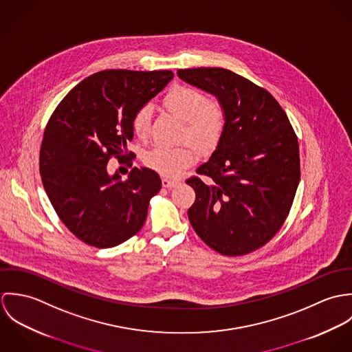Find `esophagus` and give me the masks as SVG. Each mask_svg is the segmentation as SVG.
<instances>
[{
  "instance_id": "34e87169",
  "label": "esophagus",
  "mask_w": 352,
  "mask_h": 352,
  "mask_svg": "<svg viewBox=\"0 0 352 352\" xmlns=\"http://www.w3.org/2000/svg\"><path fill=\"white\" fill-rule=\"evenodd\" d=\"M177 184H179L177 180H170V179H166V177L162 179V187H165V188H173Z\"/></svg>"
}]
</instances>
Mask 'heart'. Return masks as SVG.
Here are the masks:
<instances>
[{
	"label": "heart",
	"mask_w": 352,
	"mask_h": 352,
	"mask_svg": "<svg viewBox=\"0 0 352 352\" xmlns=\"http://www.w3.org/2000/svg\"><path fill=\"white\" fill-rule=\"evenodd\" d=\"M168 112L184 123L183 140L190 141L201 151H212L223 133L226 113L223 105L215 99H206L201 91L176 85L164 96ZM151 109L144 107L133 118V130L137 137L146 138L151 129ZM197 161V151L191 146L162 148L148 151L145 164L165 177H179Z\"/></svg>",
	"instance_id": "1"
}]
</instances>
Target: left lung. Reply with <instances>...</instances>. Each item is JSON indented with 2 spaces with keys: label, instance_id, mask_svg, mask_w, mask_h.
<instances>
[{
  "label": "left lung",
  "instance_id": "left-lung-1",
  "mask_svg": "<svg viewBox=\"0 0 352 352\" xmlns=\"http://www.w3.org/2000/svg\"><path fill=\"white\" fill-rule=\"evenodd\" d=\"M212 95L226 113L222 137L191 177L197 199L188 219L214 251L239 256L270 241L285 222L300 184V148L287 115L270 92L222 67L177 70Z\"/></svg>",
  "mask_w": 352,
  "mask_h": 352
}]
</instances>
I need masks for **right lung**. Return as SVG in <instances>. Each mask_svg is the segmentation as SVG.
I'll list each match as a JSON object with an SVG mask.
<instances>
[{"label": "right lung", "mask_w": 352, "mask_h": 352, "mask_svg": "<svg viewBox=\"0 0 352 352\" xmlns=\"http://www.w3.org/2000/svg\"><path fill=\"white\" fill-rule=\"evenodd\" d=\"M173 78L170 70H102L76 85L47 123L39 168L60 221L80 240L112 248L144 225L161 179L133 168L123 182L108 173L111 155L124 160L133 141V118Z\"/></svg>", "instance_id": "obj_1"}]
</instances>
